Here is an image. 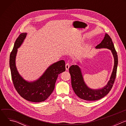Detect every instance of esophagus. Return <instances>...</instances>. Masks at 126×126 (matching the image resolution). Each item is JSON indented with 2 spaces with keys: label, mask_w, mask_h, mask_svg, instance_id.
Segmentation results:
<instances>
[{
  "label": "esophagus",
  "mask_w": 126,
  "mask_h": 126,
  "mask_svg": "<svg viewBox=\"0 0 126 126\" xmlns=\"http://www.w3.org/2000/svg\"><path fill=\"white\" fill-rule=\"evenodd\" d=\"M65 67H66V70H68L69 69V67H70V64H69L68 63H66V65H65Z\"/></svg>",
  "instance_id": "34e87169"
}]
</instances>
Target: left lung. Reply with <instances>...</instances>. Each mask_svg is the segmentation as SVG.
I'll return each instance as SVG.
<instances>
[{"mask_svg":"<svg viewBox=\"0 0 126 126\" xmlns=\"http://www.w3.org/2000/svg\"><path fill=\"white\" fill-rule=\"evenodd\" d=\"M96 48H107L111 50L114 58V66L110 80L107 84L100 89L89 88L84 81L81 69L77 65H72L69 68V73L71 77V84L75 93L80 98L87 101L99 100L109 93L113 86L116 77L118 63V55L112 39L108 34L102 42L96 47Z\"/></svg>","mask_w":126,"mask_h":126,"instance_id":"1","label":"left lung"}]
</instances>
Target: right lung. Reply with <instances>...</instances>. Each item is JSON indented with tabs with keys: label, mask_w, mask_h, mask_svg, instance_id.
<instances>
[{
	"label": "right lung",
	"mask_w": 126,
	"mask_h": 126,
	"mask_svg": "<svg viewBox=\"0 0 126 126\" xmlns=\"http://www.w3.org/2000/svg\"><path fill=\"white\" fill-rule=\"evenodd\" d=\"M26 33L20 34L16 39L10 55L9 65L11 77L16 90L23 98L33 102L46 100L55 88L58 76L66 70L64 60L59 61L50 65L44 74L34 82L25 81L18 72L15 65V58L18 48L26 36Z\"/></svg>",
	"instance_id": "right-lung-1"
}]
</instances>
